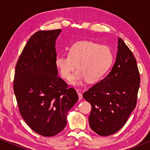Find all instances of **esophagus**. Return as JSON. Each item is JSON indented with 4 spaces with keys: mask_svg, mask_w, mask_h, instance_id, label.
Segmentation results:
<instances>
[{
    "mask_svg": "<svg viewBox=\"0 0 150 150\" xmlns=\"http://www.w3.org/2000/svg\"><path fill=\"white\" fill-rule=\"evenodd\" d=\"M77 94H78V97H79V100H81L82 99V94H81L80 92H79V90H77Z\"/></svg>",
    "mask_w": 150,
    "mask_h": 150,
    "instance_id": "esophagus-1",
    "label": "esophagus"
}]
</instances>
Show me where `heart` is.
I'll list each match as a JSON object with an SVG mask.
<instances>
[{"mask_svg":"<svg viewBox=\"0 0 150 150\" xmlns=\"http://www.w3.org/2000/svg\"><path fill=\"white\" fill-rule=\"evenodd\" d=\"M113 62V55L108 46L90 41L74 43L68 48V56L58 54L55 65L62 77L68 80L77 65L70 83L78 85L83 80L97 82L105 75Z\"/></svg>","mask_w":150,"mask_h":150,"instance_id":"heart-1","label":"heart"}]
</instances>
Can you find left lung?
<instances>
[{
    "label": "left lung",
    "instance_id": "1",
    "mask_svg": "<svg viewBox=\"0 0 150 150\" xmlns=\"http://www.w3.org/2000/svg\"><path fill=\"white\" fill-rule=\"evenodd\" d=\"M140 82L137 61L118 38L116 59L111 72L83 94L92 105L89 123L93 131L108 136L123 128L136 106Z\"/></svg>",
    "mask_w": 150,
    "mask_h": 150
}]
</instances>
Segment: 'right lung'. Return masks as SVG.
I'll return each mask as SVG.
<instances>
[{"instance_id":"right-lung-1","label":"right lung","mask_w":150,"mask_h":150,"mask_svg":"<svg viewBox=\"0 0 150 150\" xmlns=\"http://www.w3.org/2000/svg\"><path fill=\"white\" fill-rule=\"evenodd\" d=\"M61 30L38 31L22 50L15 67L13 89L29 127L51 137L66 125L68 111L78 100L75 89L58 76L56 41Z\"/></svg>"}]
</instances>
